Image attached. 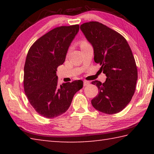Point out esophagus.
I'll use <instances>...</instances> for the list:
<instances>
[{
    "instance_id": "34e87169",
    "label": "esophagus",
    "mask_w": 154,
    "mask_h": 154,
    "mask_svg": "<svg viewBox=\"0 0 154 154\" xmlns=\"http://www.w3.org/2000/svg\"><path fill=\"white\" fill-rule=\"evenodd\" d=\"M89 84H90V82H88V81L85 80L84 82H83V85H84V86H86V85H89Z\"/></svg>"
}]
</instances>
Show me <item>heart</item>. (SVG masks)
<instances>
[{"label":"heart","instance_id":"obj_1","mask_svg":"<svg viewBox=\"0 0 154 154\" xmlns=\"http://www.w3.org/2000/svg\"><path fill=\"white\" fill-rule=\"evenodd\" d=\"M87 43H88L86 42V41H81V42H80V46H82L83 45H85V44H87Z\"/></svg>","mask_w":154,"mask_h":154}]
</instances>
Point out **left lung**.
Here are the masks:
<instances>
[{
    "mask_svg": "<svg viewBox=\"0 0 154 154\" xmlns=\"http://www.w3.org/2000/svg\"><path fill=\"white\" fill-rule=\"evenodd\" d=\"M81 30L92 44L94 62L106 76L105 82L94 81L98 94L91 103L106 114L120 112L133 96L138 79L137 68L131 49L123 36L98 22L81 25Z\"/></svg>",
    "mask_w": 154,
    "mask_h": 154,
    "instance_id": "8db88e82",
    "label": "left lung"
}]
</instances>
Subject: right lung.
Wrapping results in <instances>:
<instances>
[{"label":"right lung","instance_id":"1","mask_svg":"<svg viewBox=\"0 0 154 154\" xmlns=\"http://www.w3.org/2000/svg\"><path fill=\"white\" fill-rule=\"evenodd\" d=\"M78 24L57 27L36 40L28 50L24 65V88L30 105L44 118L66 112L82 80L59 85L57 68L64 63L68 49L79 32Z\"/></svg>","mask_w":154,"mask_h":154}]
</instances>
